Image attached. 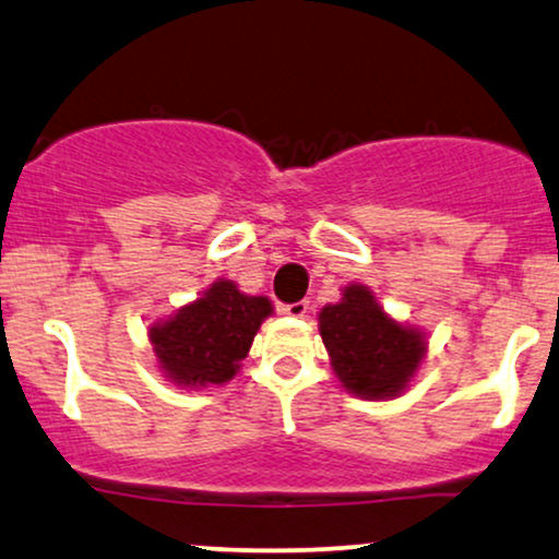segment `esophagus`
Here are the masks:
<instances>
[{"instance_id":"1","label":"esophagus","mask_w":559,"mask_h":559,"mask_svg":"<svg viewBox=\"0 0 559 559\" xmlns=\"http://www.w3.org/2000/svg\"><path fill=\"white\" fill-rule=\"evenodd\" d=\"M308 311H311V304H308V300H298V304L282 306V313H287V317H293V319H304V317H308Z\"/></svg>"}]
</instances>
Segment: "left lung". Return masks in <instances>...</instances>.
Here are the masks:
<instances>
[{"label": "left lung", "mask_w": 559, "mask_h": 559, "mask_svg": "<svg viewBox=\"0 0 559 559\" xmlns=\"http://www.w3.org/2000/svg\"><path fill=\"white\" fill-rule=\"evenodd\" d=\"M319 332L334 377L360 400L403 395L426 356V334L392 319L358 282L345 287L340 304L321 308Z\"/></svg>", "instance_id": "8db88e82"}]
</instances>
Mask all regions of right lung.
<instances>
[{
    "label": "right lung",
    "instance_id": "obj_1",
    "mask_svg": "<svg viewBox=\"0 0 559 559\" xmlns=\"http://www.w3.org/2000/svg\"><path fill=\"white\" fill-rule=\"evenodd\" d=\"M272 311L264 295H246L233 280H216L193 304L148 326L162 377L182 390L229 382Z\"/></svg>",
    "mask_w": 559,
    "mask_h": 559
}]
</instances>
